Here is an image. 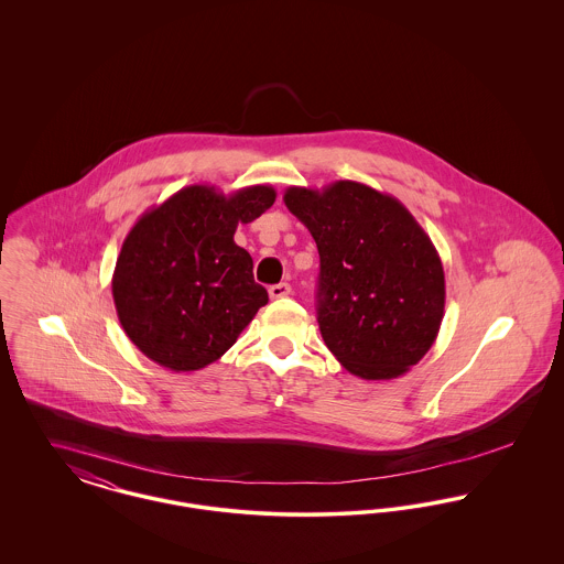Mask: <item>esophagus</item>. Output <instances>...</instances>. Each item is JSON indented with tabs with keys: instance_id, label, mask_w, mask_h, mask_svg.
I'll return each mask as SVG.
<instances>
[{
	"instance_id": "1",
	"label": "esophagus",
	"mask_w": 564,
	"mask_h": 564,
	"mask_svg": "<svg viewBox=\"0 0 564 564\" xmlns=\"http://www.w3.org/2000/svg\"><path fill=\"white\" fill-rule=\"evenodd\" d=\"M269 294L272 300H279V297H288L292 294V288L288 283H276V285H270Z\"/></svg>"
}]
</instances>
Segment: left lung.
I'll return each mask as SVG.
<instances>
[{
    "mask_svg": "<svg viewBox=\"0 0 564 564\" xmlns=\"http://www.w3.org/2000/svg\"><path fill=\"white\" fill-rule=\"evenodd\" d=\"M288 209L319 249L317 322L350 375L389 380L416 366L444 319V269L402 203L357 182L292 186Z\"/></svg>",
    "mask_w": 564,
    "mask_h": 564,
    "instance_id": "8db88e82",
    "label": "left lung"
}]
</instances>
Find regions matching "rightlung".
Returning a JSON list of instances; mask_svg holds the SVG:
<instances>
[{"instance_id": "add662e5", "label": "right lung", "mask_w": 564, "mask_h": 564, "mask_svg": "<svg viewBox=\"0 0 564 564\" xmlns=\"http://www.w3.org/2000/svg\"><path fill=\"white\" fill-rule=\"evenodd\" d=\"M276 192L224 194L188 186L137 219L122 242L111 294L137 349L173 372L200 370L230 349L269 294L235 242L239 224L272 207Z\"/></svg>"}]
</instances>
